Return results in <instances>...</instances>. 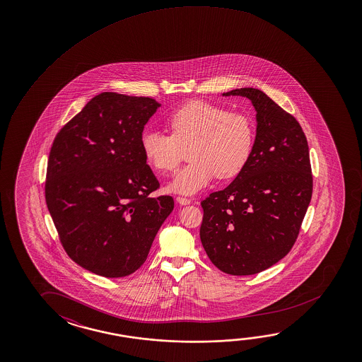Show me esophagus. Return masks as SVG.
I'll return each mask as SVG.
<instances>
[{"label": "esophagus", "instance_id": "obj_1", "mask_svg": "<svg viewBox=\"0 0 362 362\" xmlns=\"http://www.w3.org/2000/svg\"><path fill=\"white\" fill-rule=\"evenodd\" d=\"M177 202H178L179 204H182V206L190 204L189 198H185V197H177Z\"/></svg>", "mask_w": 362, "mask_h": 362}]
</instances>
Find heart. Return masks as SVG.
<instances>
[{
    "instance_id": "b5f03b06",
    "label": "heart",
    "mask_w": 362,
    "mask_h": 362,
    "mask_svg": "<svg viewBox=\"0 0 362 362\" xmlns=\"http://www.w3.org/2000/svg\"><path fill=\"white\" fill-rule=\"evenodd\" d=\"M170 135L145 131L144 156L156 172H174L188 153L189 163L173 179L169 189L194 194L216 177H238L254 151L255 127L249 116L223 107L193 101L173 111L166 119Z\"/></svg>"
}]
</instances>
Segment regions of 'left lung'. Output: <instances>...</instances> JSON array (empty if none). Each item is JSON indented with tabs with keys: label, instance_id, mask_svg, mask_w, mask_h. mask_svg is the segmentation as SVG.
<instances>
[{
	"label": "left lung",
	"instance_id": "left-lung-1",
	"mask_svg": "<svg viewBox=\"0 0 362 362\" xmlns=\"http://www.w3.org/2000/svg\"><path fill=\"white\" fill-rule=\"evenodd\" d=\"M223 95L252 102L255 144L235 180L202 201L199 235L221 272L252 275L281 260L298 238L313 192L308 141L296 117L260 89Z\"/></svg>",
	"mask_w": 362,
	"mask_h": 362
}]
</instances>
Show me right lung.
I'll list each match as a JSON object with an SVG mask.
<instances>
[{"label": "right lung", "mask_w": 362, "mask_h": 362, "mask_svg": "<svg viewBox=\"0 0 362 362\" xmlns=\"http://www.w3.org/2000/svg\"><path fill=\"white\" fill-rule=\"evenodd\" d=\"M159 107L154 98L103 92L54 139L45 201L66 254L90 273H135L172 214L173 197H148L160 184L141 148Z\"/></svg>", "instance_id": "add662e5"}]
</instances>
